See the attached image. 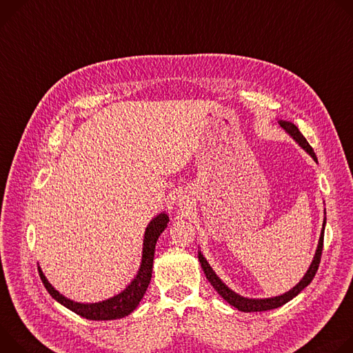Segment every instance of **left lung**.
<instances>
[{"mask_svg": "<svg viewBox=\"0 0 353 353\" xmlns=\"http://www.w3.org/2000/svg\"><path fill=\"white\" fill-rule=\"evenodd\" d=\"M279 126L308 154L312 157V160L317 163V157L314 150L311 148V145L308 144V141L305 140V137L300 133V130L297 129V126L292 122L288 121H278ZM325 223H327V217H325V209H324V221H323V228H321V234H320V240H319V245L314 254V258L311 261V265L308 266L307 272L304 273V276L301 278V281L292 288L289 292L281 294V296H273V297H268V299H250V297H244L239 293H236L234 290H231L217 275L216 272L213 270V268L209 265V262L206 261V258L203 256V254L201 251H198V258L199 262L202 265V269L205 272V275L208 278V281L210 282V285L214 288V290L232 307L239 308L240 311L244 312H254V311H268V310H273L278 308L283 304H286L288 301H290L293 297H296L304 288H307L311 281L314 279L320 261H321V252H323V243H324V230H325Z\"/></svg>", "mask_w": 353, "mask_h": 353, "instance_id": "8db88e82", "label": "left lung"}]
</instances>
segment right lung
Segmentation results:
<instances>
[{
  "mask_svg": "<svg viewBox=\"0 0 353 353\" xmlns=\"http://www.w3.org/2000/svg\"><path fill=\"white\" fill-rule=\"evenodd\" d=\"M170 221L168 214L164 212L157 214L147 225L144 231V240H143V252H141V262L140 268L136 273L134 279L123 289L119 294H114L113 297H109L106 300L98 301V303H78L71 299H67L63 296L59 290H56L48 278L45 276V273L42 272V268L37 266L39 275H41V279L49 292V294L67 307L68 310L74 311L75 314L81 316L87 320H94V321H109V320H117V319H123L129 316L130 312L139 305L141 301L150 281H151V273H152V259H154V251H155V244L159 237L161 236V232L167 228V224Z\"/></svg>",
  "mask_w": 353,
  "mask_h": 353,
  "instance_id": "add662e5",
  "label": "right lung"
}]
</instances>
